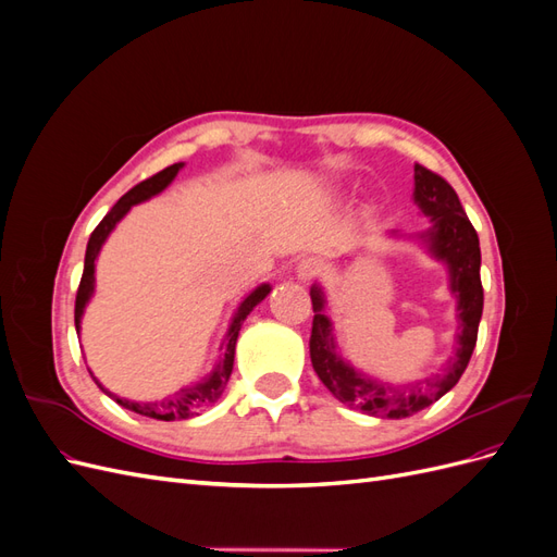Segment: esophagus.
<instances>
[{
	"mask_svg": "<svg viewBox=\"0 0 557 557\" xmlns=\"http://www.w3.org/2000/svg\"><path fill=\"white\" fill-rule=\"evenodd\" d=\"M297 274H299V278L309 281V278H313L318 274V264L313 260H301L299 267H297Z\"/></svg>",
	"mask_w": 557,
	"mask_h": 557,
	"instance_id": "1",
	"label": "esophagus"
}]
</instances>
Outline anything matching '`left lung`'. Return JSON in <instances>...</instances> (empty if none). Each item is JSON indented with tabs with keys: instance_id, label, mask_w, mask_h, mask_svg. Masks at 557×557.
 Returning a JSON list of instances; mask_svg holds the SVG:
<instances>
[{
	"instance_id": "1",
	"label": "left lung",
	"mask_w": 557,
	"mask_h": 557,
	"mask_svg": "<svg viewBox=\"0 0 557 557\" xmlns=\"http://www.w3.org/2000/svg\"><path fill=\"white\" fill-rule=\"evenodd\" d=\"M416 178V201L425 215L432 218L434 227L425 234L432 252L440 260H446L450 269V290L458 295L460 332L458 352L448 362L446 374L425 379L416 385L393 387L364 379L356 369L348 367L334 352L332 325L323 313L325 299L318 288L311 290L313 325L309 352L318 379L325 383L327 391L348 407L379 418H407L423 411L430 404L444 397L450 387L460 381L469 364L471 352L476 346L479 323L483 313V285H481V248L479 234L460 205L458 193L440 174L430 172L428 166H413Z\"/></svg>"
}]
</instances>
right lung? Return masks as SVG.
Wrapping results in <instances>:
<instances>
[{"label":"right lung","instance_id":"obj_1","mask_svg":"<svg viewBox=\"0 0 557 557\" xmlns=\"http://www.w3.org/2000/svg\"><path fill=\"white\" fill-rule=\"evenodd\" d=\"M181 162L178 164H172L166 166V170L153 174L150 178L141 181L139 185H134V188L129 193H125L121 199L115 201L113 209L102 218V223H99L92 234H90V242H88V248H86V264H83V276H81V283H78V293H76V307H74V320H76V332H78V325H81V315H83V309H86L88 299L95 290V260H97V252L99 248H102L104 239L109 237V232L115 227V223L121 221V218L134 207L139 205V201L153 197L158 193H162L166 185H170L174 181V176L178 174L181 170ZM269 293V285H260L258 290H252L244 301L242 307L237 309V313H234L232 323H230V330L225 334V348H223V358L221 362H218L213 367V372L209 374V379H205V383H197L193 387H185V391L172 395V397H164L160 401H146V404H139V401H129V399H121L115 397L113 393H109L107 387L99 383L95 376V383L102 387V391L115 399L121 407L134 411V413H141V416H148V418H156V420H185L190 418L195 413H199L201 409H207L209 404H213L218 397L223 395L225 385L230 381V374H232V364H234V346H237V336H239V330H242V323L246 320V315L252 311V307L260 305V301L267 297Z\"/></svg>","mask_w":557,"mask_h":557}]
</instances>
